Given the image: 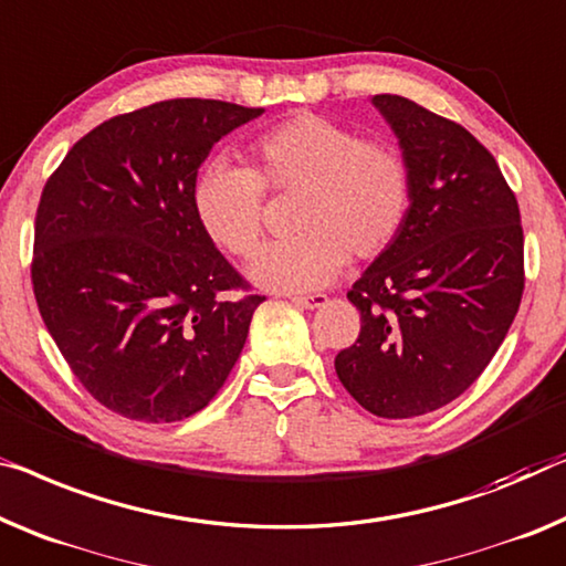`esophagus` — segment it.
Here are the masks:
<instances>
[{
    "mask_svg": "<svg viewBox=\"0 0 566 566\" xmlns=\"http://www.w3.org/2000/svg\"><path fill=\"white\" fill-rule=\"evenodd\" d=\"M292 302L302 310H317L327 305V297L325 294H307V297H292Z\"/></svg>",
    "mask_w": 566,
    "mask_h": 566,
    "instance_id": "obj_1",
    "label": "esophagus"
}]
</instances>
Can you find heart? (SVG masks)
I'll return each mask as SVG.
<instances>
[{
    "label": "heart",
    "instance_id": "heart-1",
    "mask_svg": "<svg viewBox=\"0 0 566 566\" xmlns=\"http://www.w3.org/2000/svg\"><path fill=\"white\" fill-rule=\"evenodd\" d=\"M259 170L218 157L202 167L192 210L216 247L249 256L264 233V188L302 192L292 241L261 249L247 269L261 290L310 292L333 282L348 254L376 259L409 216L411 177L381 142L317 114H297L256 142Z\"/></svg>",
    "mask_w": 566,
    "mask_h": 566
}]
</instances>
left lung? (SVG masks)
<instances>
[{
	"label": "left lung",
	"instance_id": "8db88e82",
	"mask_svg": "<svg viewBox=\"0 0 566 566\" xmlns=\"http://www.w3.org/2000/svg\"><path fill=\"white\" fill-rule=\"evenodd\" d=\"M411 177L401 233L348 300L360 335L335 356L370 415L409 419L450 403L491 364L524 292L518 202L468 129L403 96H370Z\"/></svg>",
	"mask_w": 566,
	"mask_h": 566
}]
</instances>
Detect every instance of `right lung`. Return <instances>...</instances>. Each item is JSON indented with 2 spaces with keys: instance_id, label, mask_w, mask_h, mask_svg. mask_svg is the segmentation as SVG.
<instances>
[{
  "instance_id": "right-lung-1",
  "label": "right lung",
  "mask_w": 566,
  "mask_h": 566,
  "mask_svg": "<svg viewBox=\"0 0 566 566\" xmlns=\"http://www.w3.org/2000/svg\"><path fill=\"white\" fill-rule=\"evenodd\" d=\"M264 108L170 98L75 142L42 190L32 286L48 333L88 394L126 419L200 411L247 343L259 294L192 210L216 142Z\"/></svg>"
}]
</instances>
